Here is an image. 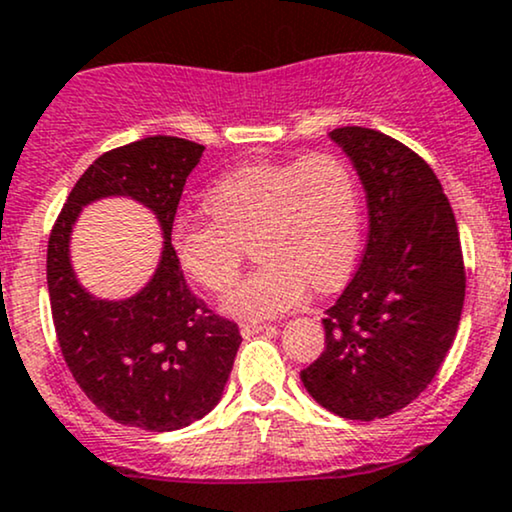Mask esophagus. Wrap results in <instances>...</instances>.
Segmentation results:
<instances>
[{"instance_id": "34e87169", "label": "esophagus", "mask_w": 512, "mask_h": 512, "mask_svg": "<svg viewBox=\"0 0 512 512\" xmlns=\"http://www.w3.org/2000/svg\"><path fill=\"white\" fill-rule=\"evenodd\" d=\"M240 334L243 338H250V336H257V334H276V326L272 324H240Z\"/></svg>"}]
</instances>
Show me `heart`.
I'll list each match as a JSON object with an SVG mask.
<instances>
[{"mask_svg":"<svg viewBox=\"0 0 512 512\" xmlns=\"http://www.w3.org/2000/svg\"><path fill=\"white\" fill-rule=\"evenodd\" d=\"M202 207L212 221L174 229L176 262L190 281L219 293L236 279L250 243L260 257L221 305L236 319L291 310L307 283L334 286L360 248V186L334 152L238 166L209 186Z\"/></svg>","mask_w":512,"mask_h":512,"instance_id":"obj_1","label":"heart"}]
</instances>
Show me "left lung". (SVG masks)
I'll use <instances>...</instances> for the list:
<instances>
[{"mask_svg":"<svg viewBox=\"0 0 512 512\" xmlns=\"http://www.w3.org/2000/svg\"><path fill=\"white\" fill-rule=\"evenodd\" d=\"M329 138L365 188L369 238L322 319L324 353L300 379L322 408L372 422L410 405L439 372L463 315V250L451 202L420 155L372 128Z\"/></svg>","mask_w":512,"mask_h":512,"instance_id":"1","label":"left lung"}]
</instances>
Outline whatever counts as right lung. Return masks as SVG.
Listing matches in <instances>:
<instances>
[{"label": "right lung", "instance_id": "1", "mask_svg": "<svg viewBox=\"0 0 512 512\" xmlns=\"http://www.w3.org/2000/svg\"><path fill=\"white\" fill-rule=\"evenodd\" d=\"M205 147L152 135L97 157L78 178L47 245V288L57 341L73 379L114 422L176 432L224 396L240 346L238 326L190 291L171 245L176 207ZM128 196L156 214L163 255L131 299H95L70 264V233L83 206Z\"/></svg>", "mask_w": 512, "mask_h": 512}]
</instances>
